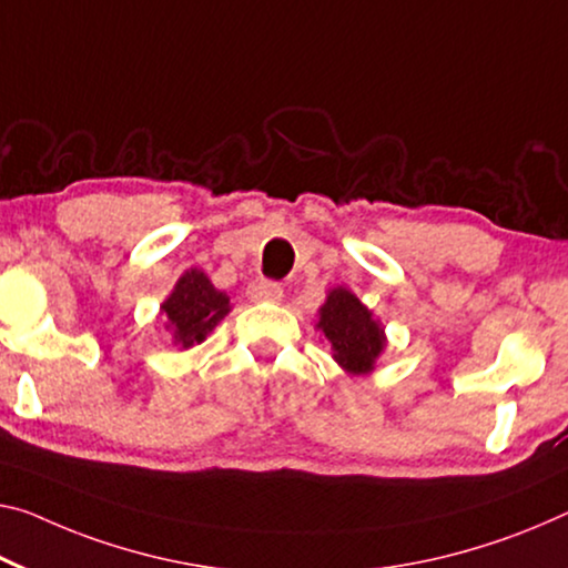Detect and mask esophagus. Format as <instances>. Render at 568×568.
<instances>
[{"label": "esophagus", "mask_w": 568, "mask_h": 568, "mask_svg": "<svg viewBox=\"0 0 568 568\" xmlns=\"http://www.w3.org/2000/svg\"><path fill=\"white\" fill-rule=\"evenodd\" d=\"M246 294L251 302H282L284 290L276 282H264V278H258V282L248 284Z\"/></svg>", "instance_id": "34e87169"}]
</instances>
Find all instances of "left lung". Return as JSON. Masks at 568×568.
<instances>
[{"mask_svg": "<svg viewBox=\"0 0 568 568\" xmlns=\"http://www.w3.org/2000/svg\"><path fill=\"white\" fill-rule=\"evenodd\" d=\"M314 329H320L333 345V361L347 375L373 373L388 345L386 327L347 286H333L327 292V300L317 310Z\"/></svg>", "mask_w": 568, "mask_h": 568, "instance_id": "8db88e82", "label": "left lung"}]
</instances>
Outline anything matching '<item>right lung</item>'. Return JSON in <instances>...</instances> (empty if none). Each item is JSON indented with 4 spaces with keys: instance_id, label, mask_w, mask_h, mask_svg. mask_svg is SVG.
<instances>
[{
    "instance_id": "obj_1",
    "label": "right lung",
    "mask_w": 568,
    "mask_h": 568,
    "mask_svg": "<svg viewBox=\"0 0 568 568\" xmlns=\"http://www.w3.org/2000/svg\"><path fill=\"white\" fill-rule=\"evenodd\" d=\"M231 312V296L215 290L203 268H187L174 282L168 300L160 304L164 329L172 335V343L180 351H190L221 325Z\"/></svg>"
}]
</instances>
